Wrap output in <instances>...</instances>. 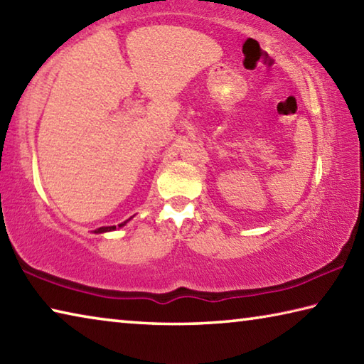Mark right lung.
Wrapping results in <instances>:
<instances>
[{
    "label": "right lung",
    "instance_id": "1",
    "mask_svg": "<svg viewBox=\"0 0 364 364\" xmlns=\"http://www.w3.org/2000/svg\"><path fill=\"white\" fill-rule=\"evenodd\" d=\"M129 220H131V219H127V220H124V222H121V224L118 225V228L124 227ZM112 230H117V225H112V227H100V228H97V230H95L94 233H107V232H112Z\"/></svg>",
    "mask_w": 364,
    "mask_h": 364
}]
</instances>
